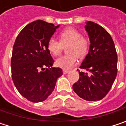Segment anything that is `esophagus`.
I'll return each instance as SVG.
<instances>
[{
	"instance_id": "obj_1",
	"label": "esophagus",
	"mask_w": 126,
	"mask_h": 126,
	"mask_svg": "<svg viewBox=\"0 0 126 126\" xmlns=\"http://www.w3.org/2000/svg\"><path fill=\"white\" fill-rule=\"evenodd\" d=\"M69 72V70H68V69H63V73L64 74H67Z\"/></svg>"
}]
</instances>
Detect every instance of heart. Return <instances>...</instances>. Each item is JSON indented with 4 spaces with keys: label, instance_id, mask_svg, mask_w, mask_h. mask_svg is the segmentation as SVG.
<instances>
[{
    "label": "heart",
    "instance_id": "heart-1",
    "mask_svg": "<svg viewBox=\"0 0 126 126\" xmlns=\"http://www.w3.org/2000/svg\"><path fill=\"white\" fill-rule=\"evenodd\" d=\"M90 39L82 36V33L73 28L66 29L59 33V41L51 38L47 43V49L54 56H59L64 48L67 47V54L57 59L56 64L59 67L69 69L75 66L77 59H84L89 52Z\"/></svg>",
    "mask_w": 126,
    "mask_h": 126
}]
</instances>
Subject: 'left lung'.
<instances>
[{
    "mask_svg": "<svg viewBox=\"0 0 126 126\" xmlns=\"http://www.w3.org/2000/svg\"><path fill=\"white\" fill-rule=\"evenodd\" d=\"M90 41L88 54L79 67L90 74L79 72L73 90L87 101L103 99L108 93L118 72V56L111 36L103 27L92 21L85 26Z\"/></svg>",
    "mask_w": 126,
    "mask_h": 126,
    "instance_id": "obj_1",
    "label": "left lung"
}]
</instances>
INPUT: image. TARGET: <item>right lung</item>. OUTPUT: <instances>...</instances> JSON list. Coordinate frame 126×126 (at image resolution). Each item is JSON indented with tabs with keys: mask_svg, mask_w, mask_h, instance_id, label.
I'll list each match as a JSON object with an SVG mask.
<instances>
[{
	"mask_svg": "<svg viewBox=\"0 0 126 126\" xmlns=\"http://www.w3.org/2000/svg\"><path fill=\"white\" fill-rule=\"evenodd\" d=\"M58 27L37 20L26 26L15 41L12 79L19 93L33 103L45 100L63 75L61 68L52 67L54 59L47 49L48 41Z\"/></svg>",
	"mask_w": 126,
	"mask_h": 126,
	"instance_id": "right-lung-1",
	"label": "right lung"
}]
</instances>
